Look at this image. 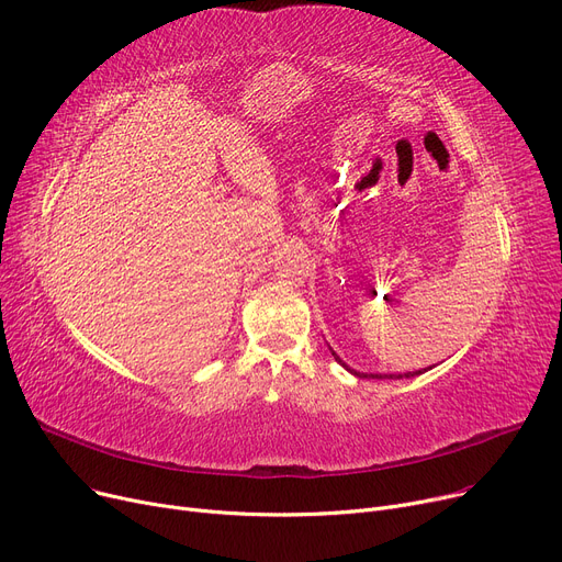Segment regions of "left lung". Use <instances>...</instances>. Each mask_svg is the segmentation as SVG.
<instances>
[{
	"instance_id": "obj_1",
	"label": "left lung",
	"mask_w": 562,
	"mask_h": 562,
	"mask_svg": "<svg viewBox=\"0 0 562 562\" xmlns=\"http://www.w3.org/2000/svg\"><path fill=\"white\" fill-rule=\"evenodd\" d=\"M333 350V348H330ZM333 356H335V360L346 369V371H350L352 375H358V378H392V380H398V378H415V375H419V373H424L426 369H422V371H409V373H360V371H356V369H350L339 356H337V352L333 350Z\"/></svg>"
}]
</instances>
